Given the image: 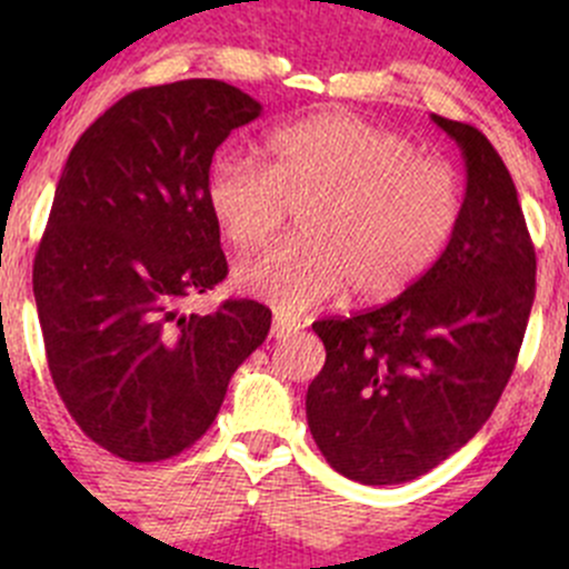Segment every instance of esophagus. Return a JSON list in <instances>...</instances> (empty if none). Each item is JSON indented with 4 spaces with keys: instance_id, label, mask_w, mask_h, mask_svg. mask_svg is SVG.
Returning a JSON list of instances; mask_svg holds the SVG:
<instances>
[{
    "instance_id": "obj_1",
    "label": "esophagus",
    "mask_w": 569,
    "mask_h": 569,
    "mask_svg": "<svg viewBox=\"0 0 569 569\" xmlns=\"http://www.w3.org/2000/svg\"><path fill=\"white\" fill-rule=\"evenodd\" d=\"M297 330H300V321L297 319L283 317V313H278V317L272 319V336L274 338H289V336H295Z\"/></svg>"
}]
</instances>
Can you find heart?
<instances>
[{
    "instance_id": "1",
    "label": "heart",
    "mask_w": 569,
    "mask_h": 569,
    "mask_svg": "<svg viewBox=\"0 0 569 569\" xmlns=\"http://www.w3.org/2000/svg\"><path fill=\"white\" fill-rule=\"evenodd\" d=\"M269 162L220 153L206 203L228 244L256 250L300 214V231L239 263L237 286L300 313L349 286L386 300L429 272L465 209L462 178L399 131L352 112H319L267 137Z\"/></svg>"
}]
</instances>
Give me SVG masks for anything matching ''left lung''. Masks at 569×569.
I'll return each mask as SVG.
<instances>
[{
    "mask_svg": "<svg viewBox=\"0 0 569 569\" xmlns=\"http://www.w3.org/2000/svg\"><path fill=\"white\" fill-rule=\"evenodd\" d=\"M462 148V220L438 261L380 308L313 321L327 360L306 396L330 468L401 485L460 451L518 363L537 256L507 164L485 134L432 114Z\"/></svg>",
    "mask_w": 569,
    "mask_h": 569,
    "instance_id": "obj_1",
    "label": "left lung"
}]
</instances>
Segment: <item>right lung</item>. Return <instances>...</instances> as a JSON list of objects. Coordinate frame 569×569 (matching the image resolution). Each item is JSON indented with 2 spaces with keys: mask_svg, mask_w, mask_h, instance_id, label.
Returning a JSON list of instances; mask_svg holds the SVG:
<instances>
[{
  "mask_svg": "<svg viewBox=\"0 0 569 569\" xmlns=\"http://www.w3.org/2000/svg\"><path fill=\"white\" fill-rule=\"evenodd\" d=\"M261 104L220 79L123 96L73 146L32 263L46 360L84 435L129 462L203 438L272 311L183 302L226 280L206 203L211 157Z\"/></svg>",
  "mask_w": 569,
  "mask_h": 569,
  "instance_id": "right-lung-1",
  "label": "right lung"
}]
</instances>
